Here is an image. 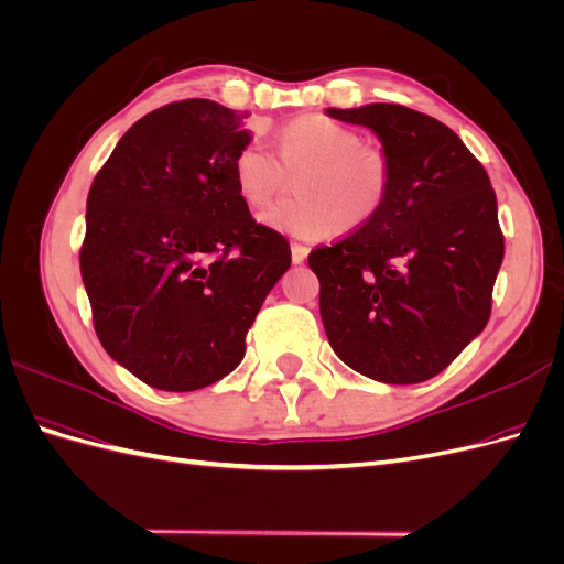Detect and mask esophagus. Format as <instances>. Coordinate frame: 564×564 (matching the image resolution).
Segmentation results:
<instances>
[{"instance_id": "esophagus-1", "label": "esophagus", "mask_w": 564, "mask_h": 564, "mask_svg": "<svg viewBox=\"0 0 564 564\" xmlns=\"http://www.w3.org/2000/svg\"><path fill=\"white\" fill-rule=\"evenodd\" d=\"M305 256H308V247H303V245L294 242V245H292V261H294V263H303Z\"/></svg>"}]
</instances>
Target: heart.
Returning a JSON list of instances; mask_svg holds the SVG:
<instances>
[{"mask_svg": "<svg viewBox=\"0 0 564 564\" xmlns=\"http://www.w3.org/2000/svg\"><path fill=\"white\" fill-rule=\"evenodd\" d=\"M235 185L247 207L259 209L296 180V199L261 212V224L305 242L327 240L340 228H360L377 216L392 191V160L360 131L324 115H303L284 124L278 152L251 141L237 152Z\"/></svg>", "mask_w": 564, "mask_h": 564, "instance_id": "b5f03b06", "label": "heart"}]
</instances>
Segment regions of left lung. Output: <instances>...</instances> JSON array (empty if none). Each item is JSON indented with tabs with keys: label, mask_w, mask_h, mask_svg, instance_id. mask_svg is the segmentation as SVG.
Listing matches in <instances>:
<instances>
[{
	"label": "left lung",
	"mask_w": 564,
	"mask_h": 564,
	"mask_svg": "<svg viewBox=\"0 0 564 564\" xmlns=\"http://www.w3.org/2000/svg\"><path fill=\"white\" fill-rule=\"evenodd\" d=\"M329 115L379 133L392 191L369 224L308 256L324 332L340 360L373 381H429L489 322L503 261L497 193L435 117L395 104Z\"/></svg>",
	"instance_id": "8db88e82"
}]
</instances>
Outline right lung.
Listing matches in <instances>:
<instances>
[{
  "instance_id": "right-lung-1",
  "label": "right lung",
  "mask_w": 564,
  "mask_h": 564,
  "mask_svg": "<svg viewBox=\"0 0 564 564\" xmlns=\"http://www.w3.org/2000/svg\"><path fill=\"white\" fill-rule=\"evenodd\" d=\"M247 112L187 98L141 117L87 197L79 270L94 329L143 383L187 392L242 362L247 332L292 265L286 237L256 224L232 164Z\"/></svg>"
}]
</instances>
